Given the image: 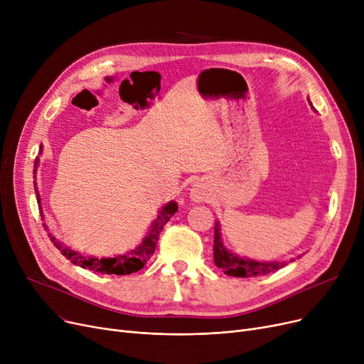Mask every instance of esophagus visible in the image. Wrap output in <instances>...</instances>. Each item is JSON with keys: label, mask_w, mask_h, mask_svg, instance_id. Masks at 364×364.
<instances>
[{"label": "esophagus", "mask_w": 364, "mask_h": 364, "mask_svg": "<svg viewBox=\"0 0 364 364\" xmlns=\"http://www.w3.org/2000/svg\"><path fill=\"white\" fill-rule=\"evenodd\" d=\"M190 198H192V200H195V202L206 200V198H208L206 184L203 181H196L193 184L192 190H190Z\"/></svg>", "instance_id": "esophagus-1"}]
</instances>
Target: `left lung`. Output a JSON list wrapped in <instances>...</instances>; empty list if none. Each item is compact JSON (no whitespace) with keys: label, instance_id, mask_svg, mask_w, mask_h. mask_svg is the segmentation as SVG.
<instances>
[{"label":"left lung","instance_id":"obj_1","mask_svg":"<svg viewBox=\"0 0 364 364\" xmlns=\"http://www.w3.org/2000/svg\"><path fill=\"white\" fill-rule=\"evenodd\" d=\"M214 261L218 269H221L225 274L235 276V277H259L269 273H273L286 262H258L247 258H239L228 252L220 237V225H215V235H214Z\"/></svg>","mask_w":364,"mask_h":364}]
</instances>
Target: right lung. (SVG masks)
I'll return each instance as SVG.
<instances>
[{
    "instance_id": "right-lung-1",
    "label": "right lung",
    "mask_w": 364,
    "mask_h": 364,
    "mask_svg": "<svg viewBox=\"0 0 364 364\" xmlns=\"http://www.w3.org/2000/svg\"><path fill=\"white\" fill-rule=\"evenodd\" d=\"M38 164V156L35 159V168ZM35 172V171H33ZM35 190H36V183L33 181ZM36 200L40 203V195H36ZM177 203L176 202H169L168 205H165L162 208V211L159 213L158 218L153 221L149 235L144 237L143 243L137 247V250L131 251L127 255H119L117 258H87L84 255L76 254L68 247H65L59 240H55L54 236L48 235L50 240L54 243V246L59 250L68 259H70L73 264L82 267V269H88L92 272H99L103 274H117V276H125V274H131V273H136L139 270H141L144 264L151 258V255L155 254L156 250V243L159 240V235L162 232L164 225L169 221V218L177 213ZM43 214V213H41ZM43 227L47 230L46 223L43 224Z\"/></svg>"
}]
</instances>
